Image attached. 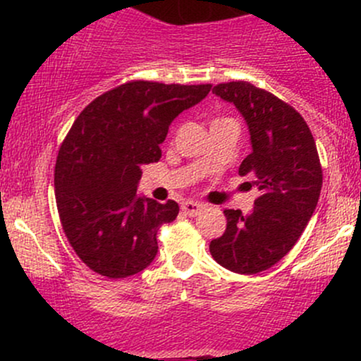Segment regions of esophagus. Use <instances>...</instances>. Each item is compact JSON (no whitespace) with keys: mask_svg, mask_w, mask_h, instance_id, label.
<instances>
[{"mask_svg":"<svg viewBox=\"0 0 361 361\" xmlns=\"http://www.w3.org/2000/svg\"><path fill=\"white\" fill-rule=\"evenodd\" d=\"M202 209H204V205L198 204V202H183L181 204V210H183V214L190 215V217H195V215H198L202 212Z\"/></svg>","mask_w":361,"mask_h":361,"instance_id":"1","label":"esophagus"}]
</instances>
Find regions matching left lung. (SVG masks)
Masks as SVG:
<instances>
[{
  "instance_id": "1",
  "label": "left lung",
  "mask_w": 361,
  "mask_h": 361,
  "mask_svg": "<svg viewBox=\"0 0 361 361\" xmlns=\"http://www.w3.org/2000/svg\"><path fill=\"white\" fill-rule=\"evenodd\" d=\"M212 93L234 103L246 120L252 151L239 175L250 178L259 197L250 215L224 210L226 233L210 241V255L227 270L255 275L279 263L304 233L321 195V161L302 115L270 91L231 81Z\"/></svg>"
}]
</instances>
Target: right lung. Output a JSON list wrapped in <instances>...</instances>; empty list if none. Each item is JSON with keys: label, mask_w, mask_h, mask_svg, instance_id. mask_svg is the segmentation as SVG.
Listing matches in <instances>:
<instances>
[{"label": "right lung", "mask_w": 361, "mask_h": 361, "mask_svg": "<svg viewBox=\"0 0 361 361\" xmlns=\"http://www.w3.org/2000/svg\"><path fill=\"white\" fill-rule=\"evenodd\" d=\"M210 88L128 81L74 120L57 154L54 186L66 238L90 270L126 279L156 258L157 231L175 221L180 207L139 197L140 166L159 161L173 120Z\"/></svg>", "instance_id": "right-lung-1"}]
</instances>
